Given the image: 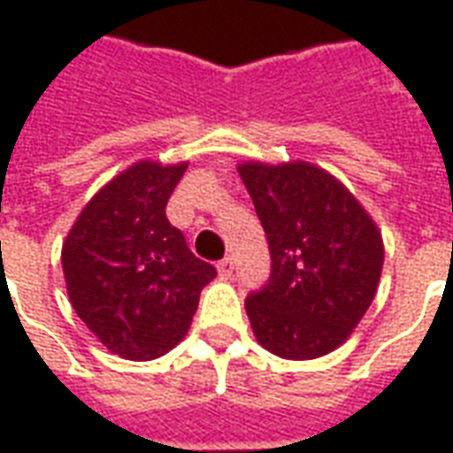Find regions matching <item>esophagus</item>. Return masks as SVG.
I'll return each instance as SVG.
<instances>
[{
	"instance_id": "34e87169",
	"label": "esophagus",
	"mask_w": 453,
	"mask_h": 453,
	"mask_svg": "<svg viewBox=\"0 0 453 453\" xmlns=\"http://www.w3.org/2000/svg\"><path fill=\"white\" fill-rule=\"evenodd\" d=\"M235 272V265H233V257H226V259H220L218 262V274L223 276V279H230Z\"/></svg>"
}]
</instances>
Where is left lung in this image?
Masks as SVG:
<instances>
[{"label": "left lung", "mask_w": 453, "mask_h": 453, "mask_svg": "<svg viewBox=\"0 0 453 453\" xmlns=\"http://www.w3.org/2000/svg\"><path fill=\"white\" fill-rule=\"evenodd\" d=\"M237 172L272 252L269 284L245 301L252 333L281 359L325 357L347 342L379 291V226L318 165L247 159Z\"/></svg>", "instance_id": "8db88e82"}]
</instances>
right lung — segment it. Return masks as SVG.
<instances>
[{"mask_svg":"<svg viewBox=\"0 0 453 453\" xmlns=\"http://www.w3.org/2000/svg\"><path fill=\"white\" fill-rule=\"evenodd\" d=\"M184 172L187 162L130 165L94 194L63 242L74 313L126 359H157L184 340L201 288L216 276L165 213Z\"/></svg>","mask_w":453,"mask_h":453,"instance_id":"1","label":"right lung"}]
</instances>
